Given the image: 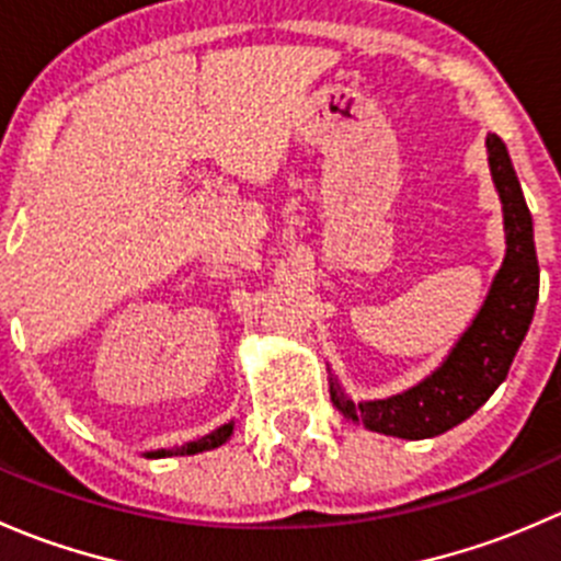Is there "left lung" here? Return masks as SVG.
<instances>
[{
  "instance_id": "1",
  "label": "left lung",
  "mask_w": 561,
  "mask_h": 561,
  "mask_svg": "<svg viewBox=\"0 0 561 561\" xmlns=\"http://www.w3.org/2000/svg\"><path fill=\"white\" fill-rule=\"evenodd\" d=\"M489 168L505 214V260L496 271L483 307L461 333L448 358L417 386L388 399L355 404L331 375V401L347 421L369 432L401 439H426L467 421L502 386L535 317L540 265H537L531 214L511 154L500 135L485 138Z\"/></svg>"
}]
</instances>
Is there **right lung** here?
I'll use <instances>...</instances> for the list:
<instances>
[{"label":"right lung","mask_w":561,"mask_h":561,"mask_svg":"<svg viewBox=\"0 0 561 561\" xmlns=\"http://www.w3.org/2000/svg\"><path fill=\"white\" fill-rule=\"evenodd\" d=\"M233 426L236 423H225V426L214 428L211 434H206V437L201 439H192V443L181 445V448H173V450H151V454H146V458H165V456H195V454H203V450H214L219 448V445H225L230 439V434H233Z\"/></svg>","instance_id":"obj_1"}]
</instances>
